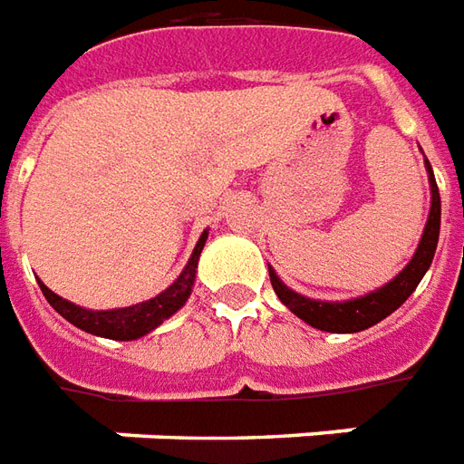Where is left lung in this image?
Segmentation results:
<instances>
[{
	"mask_svg": "<svg viewBox=\"0 0 464 464\" xmlns=\"http://www.w3.org/2000/svg\"><path fill=\"white\" fill-rule=\"evenodd\" d=\"M427 179H430V215H427L425 229H422V237L417 245L415 255L407 262L405 267L397 272L395 277L390 279L387 285L377 287V290L353 297V300H312L304 297L300 292L290 290L282 279L277 277V272L269 267V282L277 292V297L282 304L297 314L302 322H307L310 327L322 332H337V334H350V332H362L367 327H372L377 322H382L387 314L402 304V302L415 292L420 285V279L425 277V272L432 265L435 257L437 239H440V189H437L435 174L432 167L425 160Z\"/></svg>",
	"mask_w": 464,
	"mask_h": 464,
	"instance_id": "8db88e82",
	"label": "left lung"
}]
</instances>
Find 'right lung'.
Segmentation results:
<instances>
[{
	"instance_id": "right-lung-1",
	"label": "right lung",
	"mask_w": 464,
	"mask_h": 464,
	"mask_svg": "<svg viewBox=\"0 0 464 464\" xmlns=\"http://www.w3.org/2000/svg\"><path fill=\"white\" fill-rule=\"evenodd\" d=\"M207 235H209L207 229L199 235L195 249H192V257L185 265V269L179 272V277L174 279L167 290L160 292L157 297L140 302V304L117 307V310H87V307H80V304L54 295L42 279H39V287L44 292L49 304L64 320L72 322L74 327L90 332V334H97V337H107V340H121V343L140 340L144 334L157 330L164 320H169L174 312L185 307V302L189 300L192 287H195L197 262H199V255H202V247H205Z\"/></svg>"
}]
</instances>
